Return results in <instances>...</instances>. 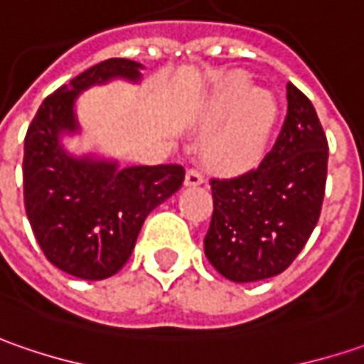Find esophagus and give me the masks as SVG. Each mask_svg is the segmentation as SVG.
<instances>
[{
    "label": "esophagus",
    "instance_id": "esophagus-1",
    "mask_svg": "<svg viewBox=\"0 0 364 364\" xmlns=\"http://www.w3.org/2000/svg\"><path fill=\"white\" fill-rule=\"evenodd\" d=\"M201 183H203V175H201L199 171H187V175H185V185H187V187H197V185H201Z\"/></svg>",
    "mask_w": 364,
    "mask_h": 364
}]
</instances>
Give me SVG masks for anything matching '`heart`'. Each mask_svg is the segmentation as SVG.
<instances>
[{
  "instance_id": "heart-1",
  "label": "heart",
  "mask_w": 364,
  "mask_h": 364,
  "mask_svg": "<svg viewBox=\"0 0 364 364\" xmlns=\"http://www.w3.org/2000/svg\"><path fill=\"white\" fill-rule=\"evenodd\" d=\"M211 110L225 114L207 136L205 153L211 165L237 171L252 165L264 151L276 117V105L264 90H247V80L233 74L220 88Z\"/></svg>"
}]
</instances>
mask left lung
<instances>
[{
  "instance_id": "left-lung-1",
  "label": "left lung",
  "mask_w": 364,
  "mask_h": 364,
  "mask_svg": "<svg viewBox=\"0 0 364 364\" xmlns=\"http://www.w3.org/2000/svg\"><path fill=\"white\" fill-rule=\"evenodd\" d=\"M286 98L282 131L262 163L209 183L213 215L203 240L205 256L232 282L278 276L318 223L328 165L326 134L312 102L290 82Z\"/></svg>"
}]
</instances>
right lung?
<instances>
[{
	"label": "right lung",
	"mask_w": 364,
	"mask_h": 364,
	"mask_svg": "<svg viewBox=\"0 0 364 364\" xmlns=\"http://www.w3.org/2000/svg\"><path fill=\"white\" fill-rule=\"evenodd\" d=\"M141 64L110 58L60 86L38 108L23 143V203L48 262L82 280H105L132 254L146 215L179 191L181 165L124 167L117 161L72 157L60 144L78 132L82 90L114 78L139 82Z\"/></svg>",
	"instance_id": "obj_1"
}]
</instances>
